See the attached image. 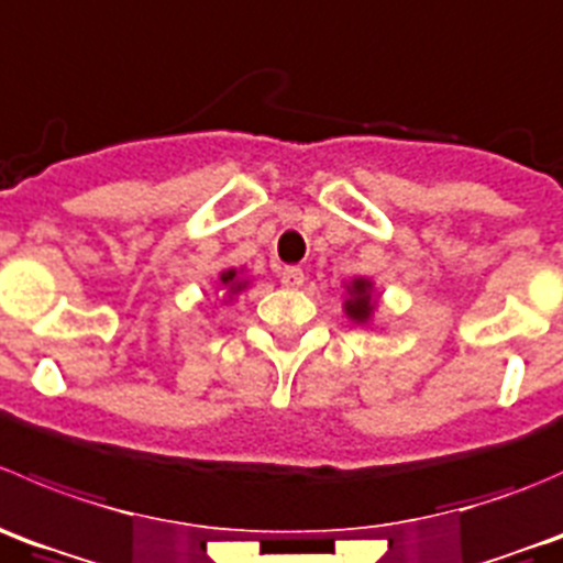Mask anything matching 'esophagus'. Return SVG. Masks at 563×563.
<instances>
[{
	"mask_svg": "<svg viewBox=\"0 0 563 563\" xmlns=\"http://www.w3.org/2000/svg\"><path fill=\"white\" fill-rule=\"evenodd\" d=\"M282 284L284 287H300V284H303V271L295 268V265H287V268L282 271Z\"/></svg>",
	"mask_w": 563,
	"mask_h": 563,
	"instance_id": "obj_1",
	"label": "esophagus"
}]
</instances>
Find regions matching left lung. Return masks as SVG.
<instances>
[{
  "label": "left lung",
  "mask_w": 563,
  "mask_h": 563,
  "mask_svg": "<svg viewBox=\"0 0 563 563\" xmlns=\"http://www.w3.org/2000/svg\"><path fill=\"white\" fill-rule=\"evenodd\" d=\"M344 289H347V298H344V314H347L355 325H366V322L372 320V314H375V306H377L375 284L364 279V276H358V279L344 284Z\"/></svg>",
  "instance_id": "1"
}]
</instances>
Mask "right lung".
I'll return each instance as SVG.
<instances>
[{
	"instance_id": "1",
	"label": "right lung",
	"mask_w": 563,
	"mask_h": 563,
	"mask_svg": "<svg viewBox=\"0 0 563 563\" xmlns=\"http://www.w3.org/2000/svg\"><path fill=\"white\" fill-rule=\"evenodd\" d=\"M241 274H243V271H238V268H227V271H221V274H219V287H227V295H230V300H232V295H238L241 289L249 287V279H241ZM221 295H224V292H221Z\"/></svg>"
}]
</instances>
